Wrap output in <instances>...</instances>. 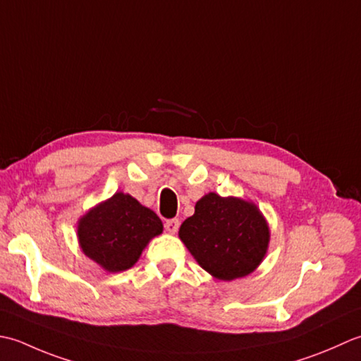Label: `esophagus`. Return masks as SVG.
<instances>
[{"mask_svg":"<svg viewBox=\"0 0 361 361\" xmlns=\"http://www.w3.org/2000/svg\"><path fill=\"white\" fill-rule=\"evenodd\" d=\"M179 219H176V218H173V219H166L165 221V229H166V232H170V233H176L178 232V229H179Z\"/></svg>","mask_w":361,"mask_h":361,"instance_id":"1","label":"esophagus"}]
</instances>
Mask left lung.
I'll return each mask as SVG.
<instances>
[{
	"instance_id": "1",
	"label": "left lung",
	"mask_w": 361,
	"mask_h": 361,
	"mask_svg": "<svg viewBox=\"0 0 361 361\" xmlns=\"http://www.w3.org/2000/svg\"><path fill=\"white\" fill-rule=\"evenodd\" d=\"M179 237L196 262L219 281L245 277L268 249L269 229L252 202L209 193L196 202Z\"/></svg>"
}]
</instances>
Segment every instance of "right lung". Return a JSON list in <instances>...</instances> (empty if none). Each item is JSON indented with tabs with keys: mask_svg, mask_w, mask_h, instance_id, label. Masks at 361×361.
<instances>
[{
	"mask_svg": "<svg viewBox=\"0 0 361 361\" xmlns=\"http://www.w3.org/2000/svg\"><path fill=\"white\" fill-rule=\"evenodd\" d=\"M164 231L160 218L134 197L115 193L80 218L79 245L109 273L134 267L148 241Z\"/></svg>",
	"mask_w": 361,
	"mask_h": 361,
	"instance_id": "1",
	"label": "right lung"
}]
</instances>
